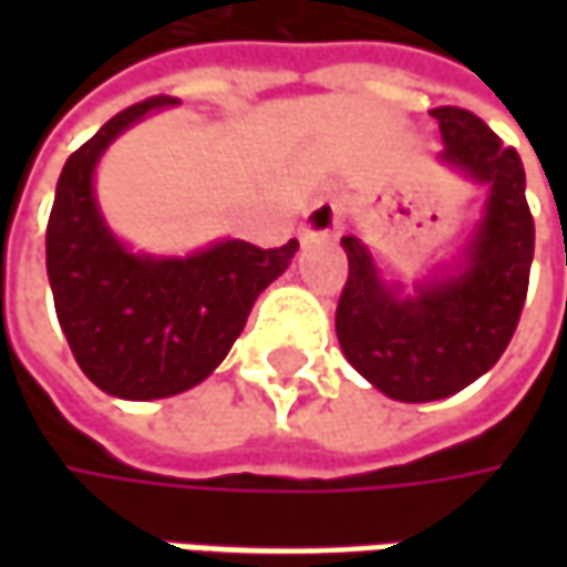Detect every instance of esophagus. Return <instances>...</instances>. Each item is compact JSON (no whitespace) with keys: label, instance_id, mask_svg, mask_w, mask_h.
<instances>
[{"label":"esophagus","instance_id":"obj_1","mask_svg":"<svg viewBox=\"0 0 567 567\" xmlns=\"http://www.w3.org/2000/svg\"><path fill=\"white\" fill-rule=\"evenodd\" d=\"M343 214H347V207L334 202V198L316 202V205L309 207V214H306L302 239H328V236H338L340 224H343Z\"/></svg>","mask_w":567,"mask_h":567}]
</instances>
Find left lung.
<instances>
[{
    "instance_id": "obj_1",
    "label": "left lung",
    "mask_w": 567,
    "mask_h": 567,
    "mask_svg": "<svg viewBox=\"0 0 567 567\" xmlns=\"http://www.w3.org/2000/svg\"><path fill=\"white\" fill-rule=\"evenodd\" d=\"M432 116L445 142L439 161L489 188L461 258L403 293L381 277L360 236L340 239L350 261L334 318L340 350L362 379L403 403L442 401L489 372L514 338L534 261L517 151L470 110L439 106Z\"/></svg>"
}]
</instances>
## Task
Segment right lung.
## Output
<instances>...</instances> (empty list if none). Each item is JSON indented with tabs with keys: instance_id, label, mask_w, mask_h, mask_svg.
<instances>
[{
	"instance_id": "obj_1",
	"label": "right lung",
	"mask_w": 567,
	"mask_h": 567,
	"mask_svg": "<svg viewBox=\"0 0 567 567\" xmlns=\"http://www.w3.org/2000/svg\"><path fill=\"white\" fill-rule=\"evenodd\" d=\"M151 97L116 113L62 166L47 224L55 316L78 365L122 401L173 398L205 381L243 334L258 293L293 261L299 243L258 249L220 239L186 258L132 251L106 227L94 195L103 151L147 113Z\"/></svg>"
}]
</instances>
